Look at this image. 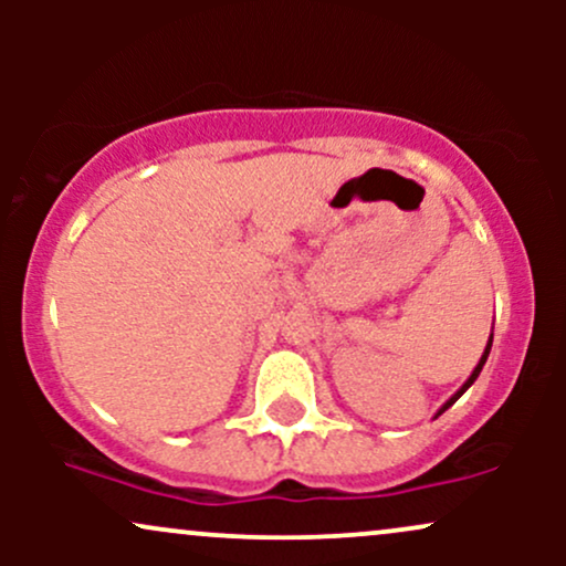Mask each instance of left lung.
<instances>
[{"mask_svg":"<svg viewBox=\"0 0 566 566\" xmlns=\"http://www.w3.org/2000/svg\"><path fill=\"white\" fill-rule=\"evenodd\" d=\"M490 348H492V335H490V340H486V348H484L482 359H479V365H476V367H473V373L469 375V380H465V382H463V386H460V388H458V391H454V394L450 396V399H447V401H444V405H441V409H439V412H437V418H439V415H441V412H444V409H450V407L454 405V401H458V399H460V396H463V394H465V391H469V388L473 386V380H476V378H479V373H482V367H484L486 356H490Z\"/></svg>","mask_w":566,"mask_h":566,"instance_id":"left-lung-1","label":"left lung"}]
</instances>
